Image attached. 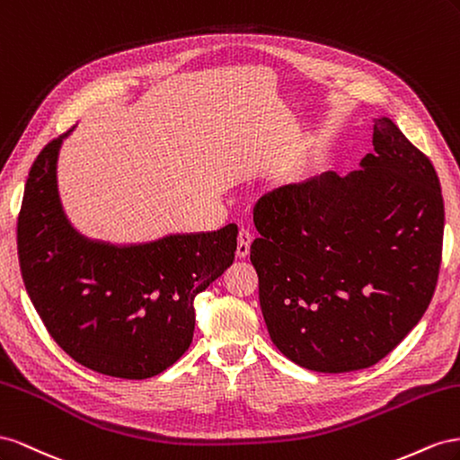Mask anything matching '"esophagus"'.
<instances>
[{
  "instance_id": "34e87169",
  "label": "esophagus",
  "mask_w": 460,
  "mask_h": 460,
  "mask_svg": "<svg viewBox=\"0 0 460 460\" xmlns=\"http://www.w3.org/2000/svg\"><path fill=\"white\" fill-rule=\"evenodd\" d=\"M251 243H252V234L246 229H241L239 239H237V258L248 256V252H251Z\"/></svg>"
}]
</instances>
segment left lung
Returning <instances> with one entry per match:
<instances>
[{"instance_id":"8db88e82","label":"left lung","mask_w":460,"mask_h":460,"mask_svg":"<svg viewBox=\"0 0 460 460\" xmlns=\"http://www.w3.org/2000/svg\"><path fill=\"white\" fill-rule=\"evenodd\" d=\"M360 167L291 182L254 208L251 261L270 337L314 372L374 366L436 291L445 209L434 165L379 117Z\"/></svg>"}]
</instances>
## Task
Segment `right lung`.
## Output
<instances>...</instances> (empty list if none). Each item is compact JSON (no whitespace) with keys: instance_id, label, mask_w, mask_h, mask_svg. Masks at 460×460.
<instances>
[{"instance_id":"add662e5","label":"right lung","mask_w":460,"mask_h":460,"mask_svg":"<svg viewBox=\"0 0 460 460\" xmlns=\"http://www.w3.org/2000/svg\"><path fill=\"white\" fill-rule=\"evenodd\" d=\"M73 130V128H71ZM51 140L26 179L17 223L22 281L56 343L86 368L146 379L192 343L194 296L234 260L237 226L111 244L78 233L63 212Z\"/></svg>"}]
</instances>
